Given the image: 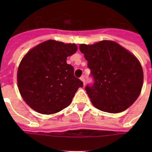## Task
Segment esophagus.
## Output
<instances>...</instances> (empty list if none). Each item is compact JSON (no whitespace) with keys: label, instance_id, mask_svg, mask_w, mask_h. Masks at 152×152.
Masks as SVG:
<instances>
[{"label":"esophagus","instance_id":"esophagus-1","mask_svg":"<svg viewBox=\"0 0 152 152\" xmlns=\"http://www.w3.org/2000/svg\"><path fill=\"white\" fill-rule=\"evenodd\" d=\"M80 80H81V81H82V82L83 83V85H85V77H84L83 76H81Z\"/></svg>","mask_w":152,"mask_h":152}]
</instances>
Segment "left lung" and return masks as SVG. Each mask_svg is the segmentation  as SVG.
<instances>
[{
  "label": "left lung",
  "instance_id": "8db88e82",
  "mask_svg": "<svg viewBox=\"0 0 152 152\" xmlns=\"http://www.w3.org/2000/svg\"><path fill=\"white\" fill-rule=\"evenodd\" d=\"M80 50L88 61L94 80L85 90L93 106L117 113L128 109L139 97L144 72L137 58L115 42L104 40L81 44Z\"/></svg>",
  "mask_w": 152,
  "mask_h": 152
}]
</instances>
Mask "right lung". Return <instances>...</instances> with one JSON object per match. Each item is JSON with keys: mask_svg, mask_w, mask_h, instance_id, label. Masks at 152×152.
Returning <instances> with one entry per match:
<instances>
[{"mask_svg": "<svg viewBox=\"0 0 152 152\" xmlns=\"http://www.w3.org/2000/svg\"><path fill=\"white\" fill-rule=\"evenodd\" d=\"M77 50L76 44L47 40L31 49L17 72L19 91L26 103L42 114L66 108L83 82L74 76L67 57Z\"/></svg>", "mask_w": 152, "mask_h": 152, "instance_id": "1", "label": "right lung"}]
</instances>
